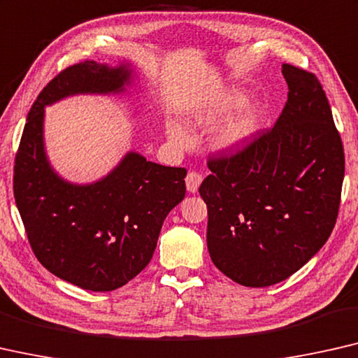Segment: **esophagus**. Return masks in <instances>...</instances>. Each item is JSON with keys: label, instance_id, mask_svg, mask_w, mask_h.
I'll list each match as a JSON object with an SVG mask.
<instances>
[{"label": "esophagus", "instance_id": "esophagus-1", "mask_svg": "<svg viewBox=\"0 0 358 358\" xmlns=\"http://www.w3.org/2000/svg\"><path fill=\"white\" fill-rule=\"evenodd\" d=\"M202 173L199 172H189L188 175H186V189L189 191V193H196L197 189H199V186L202 183Z\"/></svg>", "mask_w": 358, "mask_h": 358}]
</instances>
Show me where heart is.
Returning a JSON list of instances; mask_svg holds the SVG:
<instances>
[{"label": "heart", "instance_id": "b5f03b06", "mask_svg": "<svg viewBox=\"0 0 358 358\" xmlns=\"http://www.w3.org/2000/svg\"><path fill=\"white\" fill-rule=\"evenodd\" d=\"M244 101H246V96L239 92H230L223 94L222 98L218 99V104L215 106V109L210 112V117L222 115L234 108H239ZM259 127H260V110L257 108H250L248 110H244L243 114H239L236 119L228 122L225 128L222 130L218 140H220V145L223 146L239 145V143L249 140V138L259 130ZM169 135L175 143H178V145H185L186 143V135L177 125L169 127Z\"/></svg>", "mask_w": 358, "mask_h": 358}]
</instances>
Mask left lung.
Returning <instances> with one entry per match:
<instances>
[{"label": "left lung", "instance_id": "8db88e82", "mask_svg": "<svg viewBox=\"0 0 358 358\" xmlns=\"http://www.w3.org/2000/svg\"><path fill=\"white\" fill-rule=\"evenodd\" d=\"M281 72L289 92L276 124L210 154L199 186L212 262L248 287L289 278L323 248L343 191L344 146L322 83L291 64Z\"/></svg>", "mask_w": 358, "mask_h": 358}]
</instances>
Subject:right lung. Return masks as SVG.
<instances>
[{"label": "right lung", "instance_id": "right-lung-1", "mask_svg": "<svg viewBox=\"0 0 358 358\" xmlns=\"http://www.w3.org/2000/svg\"><path fill=\"white\" fill-rule=\"evenodd\" d=\"M127 67L69 66L41 90L27 115L13 188L35 257L52 275L90 291H114L151 262L167 213L186 193V169L127 154L94 185L66 183L43 149L45 106L76 93L122 92Z\"/></svg>", "mask_w": 358, "mask_h": 358}]
</instances>
